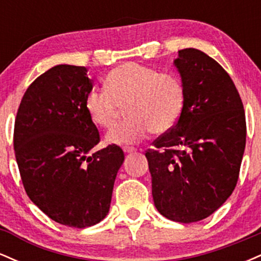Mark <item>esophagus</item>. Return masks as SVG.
<instances>
[{
  "mask_svg": "<svg viewBox=\"0 0 261 261\" xmlns=\"http://www.w3.org/2000/svg\"><path fill=\"white\" fill-rule=\"evenodd\" d=\"M122 149H124L125 153H134V152H136L137 149L135 147H130V146H125V147H122Z\"/></svg>",
  "mask_w": 261,
  "mask_h": 261,
  "instance_id": "obj_1",
  "label": "esophagus"
}]
</instances>
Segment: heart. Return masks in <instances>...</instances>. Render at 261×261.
<instances>
[{"label": "heart", "instance_id": "1", "mask_svg": "<svg viewBox=\"0 0 261 261\" xmlns=\"http://www.w3.org/2000/svg\"><path fill=\"white\" fill-rule=\"evenodd\" d=\"M104 88L89 92L85 107L93 124L101 128H112L125 108L128 118L107 135V142L115 145L137 142L148 131L167 133L179 120L184 107V86L176 74L136 62L113 68Z\"/></svg>", "mask_w": 261, "mask_h": 261}]
</instances>
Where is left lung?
<instances>
[{
	"label": "left lung",
	"instance_id": "left-lung-1",
	"mask_svg": "<svg viewBox=\"0 0 261 261\" xmlns=\"http://www.w3.org/2000/svg\"><path fill=\"white\" fill-rule=\"evenodd\" d=\"M184 86L179 120L146 151L155 208L180 223L201 221L238 181L247 125L239 93L223 67L197 49L174 60Z\"/></svg>",
	"mask_w": 261,
	"mask_h": 261
}]
</instances>
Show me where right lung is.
Here are the masks:
<instances>
[{"label": "right lung", "instance_id": "add662e5", "mask_svg": "<svg viewBox=\"0 0 261 261\" xmlns=\"http://www.w3.org/2000/svg\"><path fill=\"white\" fill-rule=\"evenodd\" d=\"M92 88L83 66H54L28 87L14 122V153L27 195L55 222L74 228L107 216L125 158L116 145L88 155L100 141L85 107Z\"/></svg>", "mask_w": 261, "mask_h": 261}]
</instances>
